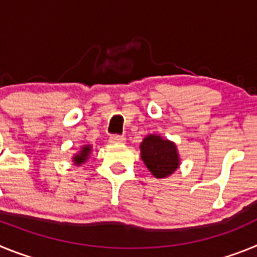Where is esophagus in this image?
Returning a JSON list of instances; mask_svg holds the SVG:
<instances>
[{
  "mask_svg": "<svg viewBox=\"0 0 257 257\" xmlns=\"http://www.w3.org/2000/svg\"><path fill=\"white\" fill-rule=\"evenodd\" d=\"M109 143L110 144H122L124 143V138L121 135H112L109 138Z\"/></svg>",
  "mask_w": 257,
  "mask_h": 257,
  "instance_id": "esophagus-1",
  "label": "esophagus"
}]
</instances>
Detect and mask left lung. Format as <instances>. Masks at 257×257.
<instances>
[{
	"label": "left lung",
	"instance_id": "8db88e82",
	"mask_svg": "<svg viewBox=\"0 0 257 257\" xmlns=\"http://www.w3.org/2000/svg\"><path fill=\"white\" fill-rule=\"evenodd\" d=\"M140 156L156 179L169 178L180 167V156L174 142L158 134H149L140 143Z\"/></svg>",
	"mask_w": 257,
	"mask_h": 257
}]
</instances>
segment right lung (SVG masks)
Returning <instances> with one entry per match:
<instances>
[{
  "mask_svg": "<svg viewBox=\"0 0 257 257\" xmlns=\"http://www.w3.org/2000/svg\"><path fill=\"white\" fill-rule=\"evenodd\" d=\"M91 152H92V145H90V144L82 145V147H81V149H79L77 153H74L73 157H72V162H73V165L81 166L82 163L87 162L88 157H90Z\"/></svg>",
  "mask_w": 257,
  "mask_h": 257,
  "instance_id": "add662e5",
  "label": "right lung"
}]
</instances>
